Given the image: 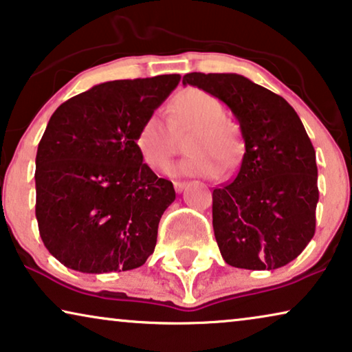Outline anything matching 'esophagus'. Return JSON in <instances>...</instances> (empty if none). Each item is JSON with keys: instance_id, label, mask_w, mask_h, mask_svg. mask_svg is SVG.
I'll use <instances>...</instances> for the list:
<instances>
[{"instance_id": "34e87169", "label": "esophagus", "mask_w": 352, "mask_h": 352, "mask_svg": "<svg viewBox=\"0 0 352 352\" xmlns=\"http://www.w3.org/2000/svg\"><path fill=\"white\" fill-rule=\"evenodd\" d=\"M173 184H175V189H176L177 194H181V192L186 189L187 182H184V181H175V182H173Z\"/></svg>"}]
</instances>
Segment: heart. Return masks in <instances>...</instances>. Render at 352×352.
<instances>
[{"label": "heart", "instance_id": "1", "mask_svg": "<svg viewBox=\"0 0 352 352\" xmlns=\"http://www.w3.org/2000/svg\"><path fill=\"white\" fill-rule=\"evenodd\" d=\"M223 104L213 94L199 88L177 93L168 105V125L158 113H151L139 126L134 144L139 155L152 170L165 171L176 151V134L192 129L186 152L173 168L175 175L214 177L232 171L242 155V134L232 120L223 117Z\"/></svg>", "mask_w": 352, "mask_h": 352}]
</instances>
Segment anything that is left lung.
Listing matches in <instances>:
<instances>
[{"label": "left lung", "instance_id": "1", "mask_svg": "<svg viewBox=\"0 0 352 352\" xmlns=\"http://www.w3.org/2000/svg\"><path fill=\"white\" fill-rule=\"evenodd\" d=\"M228 105L240 123L245 153L230 184L213 190V229L224 261L271 271L293 261L316 232V151L282 96L237 74H187Z\"/></svg>", "mask_w": 352, "mask_h": 352}]
</instances>
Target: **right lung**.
Segmentation results:
<instances>
[{
	"mask_svg": "<svg viewBox=\"0 0 352 352\" xmlns=\"http://www.w3.org/2000/svg\"><path fill=\"white\" fill-rule=\"evenodd\" d=\"M181 76L115 80L59 105L36 152V221L45 247L74 271L142 266L173 182L142 163L134 138Z\"/></svg>",
	"mask_w": 352,
	"mask_h": 352,
	"instance_id": "add662e5",
	"label": "right lung"
}]
</instances>
